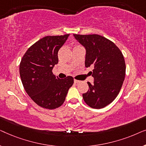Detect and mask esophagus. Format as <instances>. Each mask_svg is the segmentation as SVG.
Wrapping results in <instances>:
<instances>
[{
	"instance_id": "esophagus-1",
	"label": "esophagus",
	"mask_w": 146,
	"mask_h": 146,
	"mask_svg": "<svg viewBox=\"0 0 146 146\" xmlns=\"http://www.w3.org/2000/svg\"><path fill=\"white\" fill-rule=\"evenodd\" d=\"M80 81L77 80H74V83H75V84H78V83H80Z\"/></svg>"
}]
</instances>
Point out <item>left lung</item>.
<instances>
[{
	"label": "left lung",
	"instance_id": "left-lung-1",
	"mask_svg": "<svg viewBox=\"0 0 146 146\" xmlns=\"http://www.w3.org/2000/svg\"><path fill=\"white\" fill-rule=\"evenodd\" d=\"M86 49L85 66H92L94 84L82 94L90 107L101 109L114 100L122 86L125 75L123 56L114 43L98 35H73Z\"/></svg>",
	"mask_w": 146,
	"mask_h": 146
}]
</instances>
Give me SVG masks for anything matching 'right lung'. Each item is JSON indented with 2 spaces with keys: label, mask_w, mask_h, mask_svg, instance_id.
<instances>
[{
  "label": "right lung",
  "mask_w": 146,
  "mask_h": 146,
  "mask_svg": "<svg viewBox=\"0 0 146 146\" xmlns=\"http://www.w3.org/2000/svg\"><path fill=\"white\" fill-rule=\"evenodd\" d=\"M70 35L48 36L31 46L20 64L22 83L31 98L44 108H57L64 102L74 78L60 79L52 73L58 63V52Z\"/></svg>",
  "instance_id": "add662e5"
}]
</instances>
